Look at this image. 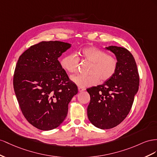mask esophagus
<instances>
[{
  "label": "esophagus",
  "instance_id": "34e87169",
  "mask_svg": "<svg viewBox=\"0 0 157 157\" xmlns=\"http://www.w3.org/2000/svg\"><path fill=\"white\" fill-rule=\"evenodd\" d=\"M86 90V88L85 87H78V91H79V92H82V91H85Z\"/></svg>",
  "mask_w": 157,
  "mask_h": 157
}]
</instances>
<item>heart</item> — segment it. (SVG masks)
<instances>
[{"instance_id":"1","label":"heart","mask_w":157,"mask_h":157,"mask_svg":"<svg viewBox=\"0 0 157 157\" xmlns=\"http://www.w3.org/2000/svg\"><path fill=\"white\" fill-rule=\"evenodd\" d=\"M79 52L83 60L92 63L89 71L90 74L72 75L71 82L79 86L87 87L95 86L99 79L101 82H106L113 77L118 68V60L114 56L95 47L83 48ZM79 62L74 54H68L62 58L60 64L64 70L73 74L77 71Z\"/></svg>"}]
</instances>
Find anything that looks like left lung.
Listing matches in <instances>:
<instances>
[{
	"instance_id": "8db88e82",
	"label": "left lung",
	"mask_w": 157,
	"mask_h": 157,
	"mask_svg": "<svg viewBox=\"0 0 157 157\" xmlns=\"http://www.w3.org/2000/svg\"><path fill=\"white\" fill-rule=\"evenodd\" d=\"M106 48L113 52L118 60L116 73L102 85L87 89L91 98L87 106L88 118L102 129L116 127L126 118L140 85L137 64L132 53L116 46Z\"/></svg>"
}]
</instances>
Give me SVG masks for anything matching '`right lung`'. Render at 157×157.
Segmentation results:
<instances>
[{
    "mask_svg": "<svg viewBox=\"0 0 157 157\" xmlns=\"http://www.w3.org/2000/svg\"><path fill=\"white\" fill-rule=\"evenodd\" d=\"M71 47L62 41H42L19 57L13 85L25 119L39 129L51 130L66 118L68 104L78 93L58 59Z\"/></svg>",
    "mask_w": 157,
    "mask_h": 157,
    "instance_id": "right-lung-1",
    "label": "right lung"
}]
</instances>
